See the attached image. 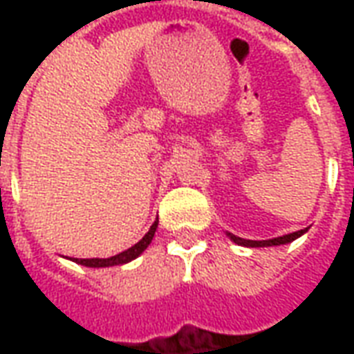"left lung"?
<instances>
[{"label": "left lung", "instance_id": "1", "mask_svg": "<svg viewBox=\"0 0 354 354\" xmlns=\"http://www.w3.org/2000/svg\"><path fill=\"white\" fill-rule=\"evenodd\" d=\"M307 230H299L296 233H288V235H282V237L277 239H269V241H248V239H241L237 235H233V233H227V237L233 241V243H237L241 246H248V248H256V246H279V245H286V243H292V241H296L297 237H301Z\"/></svg>", "mask_w": 354, "mask_h": 354}]
</instances>
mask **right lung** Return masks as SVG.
Masks as SVG:
<instances>
[{
  "instance_id": "1",
  "label": "right lung",
  "mask_w": 354,
  "mask_h": 354,
  "mask_svg": "<svg viewBox=\"0 0 354 354\" xmlns=\"http://www.w3.org/2000/svg\"><path fill=\"white\" fill-rule=\"evenodd\" d=\"M157 223L153 222V225L149 227L146 235L142 237V241H138L136 245L131 246L129 250H124V252L117 254V256H111V258H91V260H80V258H73V261H77L81 266L85 267H111V266H123V263H129L134 258H138L140 254L146 250L149 243H151V239L155 235V230H157Z\"/></svg>"
}]
</instances>
